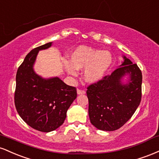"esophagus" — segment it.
Here are the masks:
<instances>
[{"label": "esophagus", "instance_id": "1", "mask_svg": "<svg viewBox=\"0 0 159 159\" xmlns=\"http://www.w3.org/2000/svg\"><path fill=\"white\" fill-rule=\"evenodd\" d=\"M85 90H81V89H78L77 90V93L78 95H83V94H85Z\"/></svg>", "mask_w": 159, "mask_h": 159}]
</instances>
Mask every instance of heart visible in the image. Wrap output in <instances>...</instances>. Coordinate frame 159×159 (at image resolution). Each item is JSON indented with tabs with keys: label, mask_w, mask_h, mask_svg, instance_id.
Instances as JSON below:
<instances>
[{
	"label": "heart",
	"mask_w": 159,
	"mask_h": 159,
	"mask_svg": "<svg viewBox=\"0 0 159 159\" xmlns=\"http://www.w3.org/2000/svg\"><path fill=\"white\" fill-rule=\"evenodd\" d=\"M113 63V57L109 52H102L87 46L78 47L71 54V62L64 61L66 72L72 76L77 75V69H85L86 81L97 82L106 75Z\"/></svg>",
	"instance_id": "heart-1"
}]
</instances>
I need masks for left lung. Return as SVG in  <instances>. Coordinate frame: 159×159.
Listing matches in <instances>:
<instances>
[{
  "instance_id": "8db88e82",
  "label": "left lung",
  "mask_w": 159,
  "mask_h": 159,
  "mask_svg": "<svg viewBox=\"0 0 159 159\" xmlns=\"http://www.w3.org/2000/svg\"><path fill=\"white\" fill-rule=\"evenodd\" d=\"M119 68L87 87L89 116L98 129L114 131L122 127L139 106L142 96V73L138 65L124 56ZM129 74V83L121 79Z\"/></svg>"
}]
</instances>
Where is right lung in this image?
I'll use <instances>...</instances> for the list:
<instances>
[{
	"label": "right lung",
	"instance_id": "obj_1",
	"mask_svg": "<svg viewBox=\"0 0 159 159\" xmlns=\"http://www.w3.org/2000/svg\"><path fill=\"white\" fill-rule=\"evenodd\" d=\"M52 43L34 48L25 57L16 73V108L21 119L39 132L55 130L64 123L66 112L77 97L75 87L59 78L44 79L33 69L39 50L46 49Z\"/></svg>",
	"mask_w": 159,
	"mask_h": 159
}]
</instances>
